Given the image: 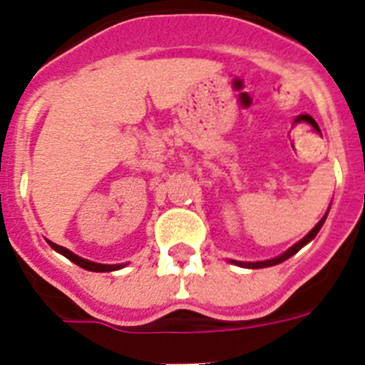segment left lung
<instances>
[{"instance_id": "1", "label": "left lung", "mask_w": 365, "mask_h": 365, "mask_svg": "<svg viewBox=\"0 0 365 365\" xmlns=\"http://www.w3.org/2000/svg\"><path fill=\"white\" fill-rule=\"evenodd\" d=\"M326 218H327V212H326V215H324V218H322L320 222H318L317 225H314V227L311 229V231L307 232V235H305L304 238L300 240V242H297V244H294L293 247H289L287 251L282 252V255L277 256V258H271V260H265V262H236V260H231V262L235 265H240V267H247V269H262V267H271V265L282 264V262H285V260H287V258H291V256H293V255H297V252L300 251V249L304 247V245L309 244L311 240H313L314 236L318 235V231H320V229H322V225H324Z\"/></svg>"}]
</instances>
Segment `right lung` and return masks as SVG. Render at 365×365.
Wrapping results in <instances>:
<instances>
[{"label": "right lung", "mask_w": 365, "mask_h": 365, "mask_svg": "<svg viewBox=\"0 0 365 365\" xmlns=\"http://www.w3.org/2000/svg\"><path fill=\"white\" fill-rule=\"evenodd\" d=\"M48 245H51L54 251H58L60 255H63L65 258H68L71 262H74L76 265H80V267L87 269V271H94V272H109V271H118V269L125 267V264H118V265H107V264H96V262H91V260H85V258H81V256L74 255V252H71L68 249L61 247V245H56L54 242H48Z\"/></svg>", "instance_id": "right-lung-1"}]
</instances>
